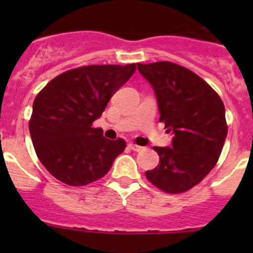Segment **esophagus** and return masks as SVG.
I'll use <instances>...</instances> for the list:
<instances>
[{"mask_svg":"<svg viewBox=\"0 0 253 253\" xmlns=\"http://www.w3.org/2000/svg\"><path fill=\"white\" fill-rule=\"evenodd\" d=\"M128 148H129V149L134 150V152H141V150H143V147H141V145L133 144V143H129Z\"/></svg>","mask_w":253,"mask_h":253,"instance_id":"obj_1","label":"esophagus"}]
</instances>
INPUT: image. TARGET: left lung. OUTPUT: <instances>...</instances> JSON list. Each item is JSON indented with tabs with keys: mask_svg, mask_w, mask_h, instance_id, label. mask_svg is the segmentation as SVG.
<instances>
[{
	"mask_svg": "<svg viewBox=\"0 0 253 253\" xmlns=\"http://www.w3.org/2000/svg\"><path fill=\"white\" fill-rule=\"evenodd\" d=\"M137 67L154 89L160 122L174 134L171 147L153 148L159 164L145 176L164 192H186L220 157L228 134L224 104L207 82L182 66L160 61Z\"/></svg>",
	"mask_w": 253,
	"mask_h": 253,
	"instance_id": "1",
	"label": "left lung"
}]
</instances>
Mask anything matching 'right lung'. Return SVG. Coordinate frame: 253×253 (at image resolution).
<instances>
[{
  "label": "right lung",
  "instance_id": "obj_1",
  "mask_svg": "<svg viewBox=\"0 0 253 253\" xmlns=\"http://www.w3.org/2000/svg\"><path fill=\"white\" fill-rule=\"evenodd\" d=\"M136 63L90 65L61 73L35 98L29 131L38 158L53 177L84 186L108 174L126 148L91 125L132 77Z\"/></svg>",
  "mask_w": 253,
  "mask_h": 253
}]
</instances>
